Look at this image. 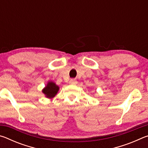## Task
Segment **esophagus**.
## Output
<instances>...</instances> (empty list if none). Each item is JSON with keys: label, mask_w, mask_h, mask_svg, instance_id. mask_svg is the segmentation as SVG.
<instances>
[{"label": "esophagus", "mask_w": 148, "mask_h": 148, "mask_svg": "<svg viewBox=\"0 0 148 148\" xmlns=\"http://www.w3.org/2000/svg\"><path fill=\"white\" fill-rule=\"evenodd\" d=\"M77 82L76 79H71V80L69 81V84H72V85H76L77 84Z\"/></svg>", "instance_id": "obj_1"}]
</instances>
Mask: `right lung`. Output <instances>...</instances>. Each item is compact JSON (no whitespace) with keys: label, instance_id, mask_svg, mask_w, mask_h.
Returning a JSON list of instances; mask_svg holds the SVG:
<instances>
[{"label":"right lung","instance_id":"1","mask_svg":"<svg viewBox=\"0 0 148 148\" xmlns=\"http://www.w3.org/2000/svg\"><path fill=\"white\" fill-rule=\"evenodd\" d=\"M59 90V87L56 85L55 82L49 81L47 82L46 86L42 90V93H44L45 97L47 99H53L57 94Z\"/></svg>","mask_w":148,"mask_h":148}]
</instances>
